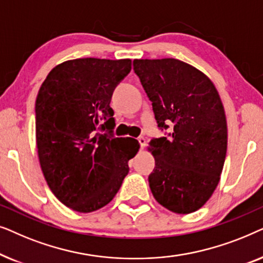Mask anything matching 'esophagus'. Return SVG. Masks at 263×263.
Wrapping results in <instances>:
<instances>
[{"label": "esophagus", "mask_w": 263, "mask_h": 263, "mask_svg": "<svg viewBox=\"0 0 263 263\" xmlns=\"http://www.w3.org/2000/svg\"><path fill=\"white\" fill-rule=\"evenodd\" d=\"M138 141H139V143H140V146H141V148H143V147L146 146V139L143 138V136H139Z\"/></svg>", "instance_id": "34e87169"}]
</instances>
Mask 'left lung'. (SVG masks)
<instances>
[{
    "instance_id": "left-lung-1",
    "label": "left lung",
    "mask_w": 263,
    "mask_h": 263,
    "mask_svg": "<svg viewBox=\"0 0 263 263\" xmlns=\"http://www.w3.org/2000/svg\"><path fill=\"white\" fill-rule=\"evenodd\" d=\"M133 66L158 127L174 125L168 138L149 142L156 159L151 192L168 211L193 213L210 200L224 166L228 125L220 97L202 71L179 60H134Z\"/></svg>"
}]
</instances>
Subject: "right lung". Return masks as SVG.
<instances>
[{"mask_svg": "<svg viewBox=\"0 0 263 263\" xmlns=\"http://www.w3.org/2000/svg\"><path fill=\"white\" fill-rule=\"evenodd\" d=\"M130 69L129 59L70 60L53 68L39 88V163L53 195L73 211L89 213L109 203L140 148L138 140L112 134L111 97Z\"/></svg>", "mask_w": 263, "mask_h": 263, "instance_id": "obj_1", "label": "right lung"}]
</instances>
